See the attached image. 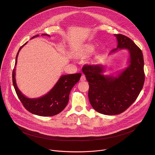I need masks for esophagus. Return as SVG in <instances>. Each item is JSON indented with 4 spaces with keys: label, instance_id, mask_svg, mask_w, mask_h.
<instances>
[{
    "label": "esophagus",
    "instance_id": "esophagus-1",
    "mask_svg": "<svg viewBox=\"0 0 155 155\" xmlns=\"http://www.w3.org/2000/svg\"><path fill=\"white\" fill-rule=\"evenodd\" d=\"M80 80H81V81H85V80H86V77H85V76L83 75L81 77V78H80Z\"/></svg>",
    "mask_w": 155,
    "mask_h": 155
}]
</instances>
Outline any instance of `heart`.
I'll list each match as a JSON object with an SVG mask.
<instances>
[{
    "instance_id": "obj_1",
    "label": "heart",
    "mask_w": 155,
    "mask_h": 155,
    "mask_svg": "<svg viewBox=\"0 0 155 155\" xmlns=\"http://www.w3.org/2000/svg\"><path fill=\"white\" fill-rule=\"evenodd\" d=\"M96 49L94 44L91 42H86L80 44L73 51V56L76 59H84L91 54ZM101 56V52L97 51L94 53L90 59L91 63H95L99 61Z\"/></svg>"
}]
</instances>
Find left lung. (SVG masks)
<instances>
[{
	"label": "left lung",
	"instance_id": "8db88e82",
	"mask_svg": "<svg viewBox=\"0 0 155 155\" xmlns=\"http://www.w3.org/2000/svg\"><path fill=\"white\" fill-rule=\"evenodd\" d=\"M117 47L110 53L121 50L129 53L127 67L115 76L104 75L106 65L102 64L85 65L82 71L90 87L88 97L93 108L100 114L115 115L123 112L140 94L145 80L144 61L141 50L127 37L114 34Z\"/></svg>",
	"mask_w": 155,
	"mask_h": 155
}]
</instances>
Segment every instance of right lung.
<instances>
[{"instance_id": "add662e5", "label": "right lung", "mask_w": 155, "mask_h": 155, "mask_svg": "<svg viewBox=\"0 0 155 155\" xmlns=\"http://www.w3.org/2000/svg\"><path fill=\"white\" fill-rule=\"evenodd\" d=\"M41 35L50 36L47 34H43ZM38 36V35H35L31 39ZM27 43L21 47L18 50L12 74L13 84L16 94L25 108L32 114L41 117L56 115L61 112L68 105L70 92L74 86L79 81L81 74L61 75L52 89L46 94L37 98H29L26 97L21 92L17 86L15 78V71L18 54L21 49Z\"/></svg>"}]
</instances>
